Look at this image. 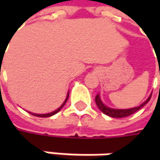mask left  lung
I'll return each mask as SVG.
<instances>
[{"label": "left lung", "instance_id": "left-lung-1", "mask_svg": "<svg viewBox=\"0 0 160 160\" xmlns=\"http://www.w3.org/2000/svg\"><path fill=\"white\" fill-rule=\"evenodd\" d=\"M151 95L149 96V98L145 101L142 104H141L140 106L135 108H127V109H116V108H108L107 106H105L102 102L101 101V98H100V94H97L95 97V102L96 105L98 106V108H100V110L103 112L105 115L107 116H109L111 118H126V117H128L130 115H132L134 112H136L137 110H139L141 108H142L144 106L146 103H148L149 101L151 100Z\"/></svg>", "mask_w": 160, "mask_h": 160}]
</instances>
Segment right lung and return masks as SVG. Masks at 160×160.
I'll use <instances>...</instances> for the list:
<instances>
[{"instance_id":"obj_1","label":"right lung","mask_w":160,"mask_h":160,"mask_svg":"<svg viewBox=\"0 0 160 160\" xmlns=\"http://www.w3.org/2000/svg\"><path fill=\"white\" fill-rule=\"evenodd\" d=\"M68 96H69V93H68V96H67V98H66V100H65V102L62 103V105L60 106V107L58 108V109H56L55 111H53V112H51V113H48V114H34V113H30L32 114V115H34V116H35V117H39V118H49V117H52V116H53V115H55L56 113H58V111L62 108L64 107L65 103L67 102V101H68Z\"/></svg>"}]
</instances>
